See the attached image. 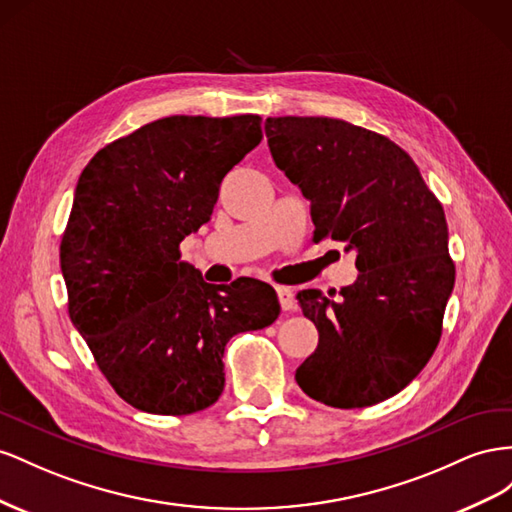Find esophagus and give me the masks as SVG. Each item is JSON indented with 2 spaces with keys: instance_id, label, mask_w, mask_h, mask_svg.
Instances as JSON below:
<instances>
[{
  "instance_id": "esophagus-1",
  "label": "esophagus",
  "mask_w": 512,
  "mask_h": 512,
  "mask_svg": "<svg viewBox=\"0 0 512 512\" xmlns=\"http://www.w3.org/2000/svg\"><path fill=\"white\" fill-rule=\"evenodd\" d=\"M276 296H279V304L283 311H291L296 306L294 291H291L289 287H276Z\"/></svg>"
}]
</instances>
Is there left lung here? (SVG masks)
<instances>
[{"instance_id": "8db88e82", "label": "left lung", "mask_w": 512, "mask_h": 512, "mask_svg": "<svg viewBox=\"0 0 512 512\" xmlns=\"http://www.w3.org/2000/svg\"><path fill=\"white\" fill-rule=\"evenodd\" d=\"M270 154L311 203L313 238L345 242L358 279L326 298L298 291L319 343L296 369L311 399L375 405L425 369L455 287L442 203L414 160L373 130L334 118H268Z\"/></svg>"}]
</instances>
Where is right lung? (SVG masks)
I'll list each match as a JSON object with an SVG mask.
<instances>
[{"mask_svg":"<svg viewBox=\"0 0 512 512\" xmlns=\"http://www.w3.org/2000/svg\"><path fill=\"white\" fill-rule=\"evenodd\" d=\"M259 115H171L105 145L79 175L60 246L68 313L113 390L141 412L206 410L238 332L281 306L255 279L210 285L180 242L210 221L225 175L261 141Z\"/></svg>","mask_w":512,"mask_h":512,"instance_id":"add662e5","label":"right lung"}]
</instances>
